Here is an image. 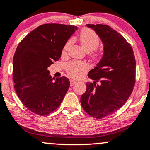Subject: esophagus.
<instances>
[{"label": "esophagus", "instance_id": "esophagus-1", "mask_svg": "<svg viewBox=\"0 0 150 150\" xmlns=\"http://www.w3.org/2000/svg\"><path fill=\"white\" fill-rule=\"evenodd\" d=\"M70 86H72V85H74L75 83H77V82L75 81V80H72V79H71V80H70Z\"/></svg>", "mask_w": 150, "mask_h": 150}]
</instances>
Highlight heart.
I'll return each mask as SVG.
<instances>
[{"label":"heart","mask_w":150,"mask_h":150,"mask_svg":"<svg viewBox=\"0 0 150 150\" xmlns=\"http://www.w3.org/2000/svg\"><path fill=\"white\" fill-rule=\"evenodd\" d=\"M80 40L83 48L87 52H92L98 47L100 44V38L98 35L89 29H85L81 31L80 34ZM70 41H68L64 46L63 51H65L68 47ZM92 57L94 59L97 58L96 54L93 53ZM87 68V65L83 62L75 61L70 62L66 65V71L70 76L73 78H78L80 75L81 71Z\"/></svg>","instance_id":"b5f03b06"}]
</instances>
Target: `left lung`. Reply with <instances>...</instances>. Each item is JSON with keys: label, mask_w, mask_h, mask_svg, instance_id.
Returning a JSON list of instances; mask_svg holds the SVG:
<instances>
[{"label": "left lung", "mask_w": 150, "mask_h": 150, "mask_svg": "<svg viewBox=\"0 0 150 150\" xmlns=\"http://www.w3.org/2000/svg\"><path fill=\"white\" fill-rule=\"evenodd\" d=\"M99 35L104 54L89 72L93 83L86 84L80 103L83 110L96 119L116 112L129 98L135 84L136 62L131 45L108 25L88 24Z\"/></svg>", "instance_id": "8db88e82"}]
</instances>
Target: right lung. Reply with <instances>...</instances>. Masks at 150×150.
Masks as SVG:
<instances>
[{
    "mask_svg": "<svg viewBox=\"0 0 150 150\" xmlns=\"http://www.w3.org/2000/svg\"><path fill=\"white\" fill-rule=\"evenodd\" d=\"M77 26L48 23L38 26L21 41L13 66L14 88L25 107L45 116L61 104L70 81L66 77L52 78L47 70L61 57L65 43Z\"/></svg>",
    "mask_w": 150,
    "mask_h": 150,
    "instance_id": "right-lung-1",
    "label": "right lung"
}]
</instances>
